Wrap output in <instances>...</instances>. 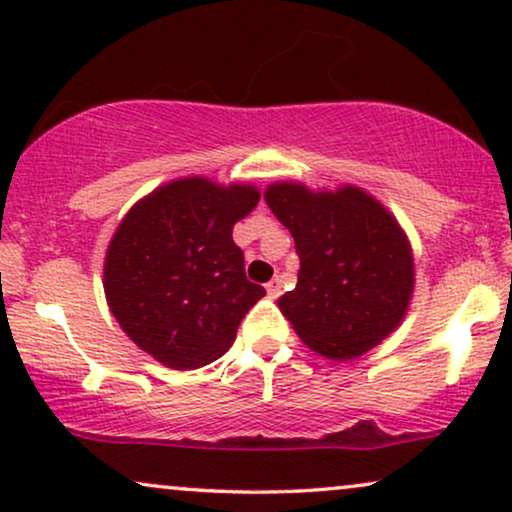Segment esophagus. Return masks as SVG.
<instances>
[{
  "mask_svg": "<svg viewBox=\"0 0 512 512\" xmlns=\"http://www.w3.org/2000/svg\"><path fill=\"white\" fill-rule=\"evenodd\" d=\"M266 292H268L270 299H277V296L282 294V282L277 280V277H275V280H270L266 285Z\"/></svg>",
  "mask_w": 512,
  "mask_h": 512,
  "instance_id": "34e87169",
  "label": "esophagus"
}]
</instances>
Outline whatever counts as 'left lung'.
<instances>
[{
  "label": "left lung",
  "instance_id": "8db88e82",
  "mask_svg": "<svg viewBox=\"0 0 512 512\" xmlns=\"http://www.w3.org/2000/svg\"><path fill=\"white\" fill-rule=\"evenodd\" d=\"M266 201L301 261L296 287L277 301L296 334L337 361L380 344L413 294V254L399 223L358 187L311 192L277 182Z\"/></svg>",
  "mask_w": 512,
  "mask_h": 512
}]
</instances>
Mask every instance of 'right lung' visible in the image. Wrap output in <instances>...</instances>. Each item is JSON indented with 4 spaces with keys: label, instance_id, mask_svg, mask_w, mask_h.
I'll use <instances>...</instances> for the list:
<instances>
[{
    "label": "right lung",
    "instance_id": "1",
    "mask_svg": "<svg viewBox=\"0 0 512 512\" xmlns=\"http://www.w3.org/2000/svg\"><path fill=\"white\" fill-rule=\"evenodd\" d=\"M261 194L206 178L168 182L130 208L104 263V292L123 332L168 368L192 370L230 349L266 289L246 280L237 220Z\"/></svg>",
    "mask_w": 512,
    "mask_h": 512
}]
</instances>
